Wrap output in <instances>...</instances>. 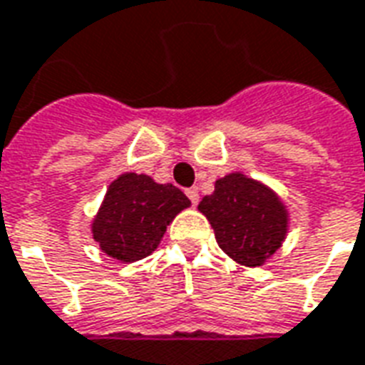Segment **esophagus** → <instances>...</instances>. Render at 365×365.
Returning <instances> with one entry per match:
<instances>
[{
  "label": "esophagus",
  "instance_id": "1",
  "mask_svg": "<svg viewBox=\"0 0 365 365\" xmlns=\"http://www.w3.org/2000/svg\"><path fill=\"white\" fill-rule=\"evenodd\" d=\"M187 196L190 198L192 206H196V204H198V200H200V195H198V190H196V188H188Z\"/></svg>",
  "mask_w": 365,
  "mask_h": 365
}]
</instances>
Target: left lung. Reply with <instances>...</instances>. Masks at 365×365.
I'll return each mask as SVG.
<instances>
[{
    "mask_svg": "<svg viewBox=\"0 0 365 365\" xmlns=\"http://www.w3.org/2000/svg\"><path fill=\"white\" fill-rule=\"evenodd\" d=\"M198 210L210 222L222 252L245 267H259L287 236L285 204L269 187L242 173L218 178Z\"/></svg>",
    "mask_w": 365,
    "mask_h": 365,
    "instance_id": "left-lung-1",
    "label": "left lung"
}]
</instances>
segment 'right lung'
<instances>
[{
  "mask_svg": "<svg viewBox=\"0 0 365 365\" xmlns=\"http://www.w3.org/2000/svg\"><path fill=\"white\" fill-rule=\"evenodd\" d=\"M188 206L190 200L177 187L123 173L106 192L92 222V236L106 255L133 263L159 247L167 226Z\"/></svg>",
  "mask_w": 365,
  "mask_h": 365,
  "instance_id": "add662e5",
  "label": "right lung"
}]
</instances>
